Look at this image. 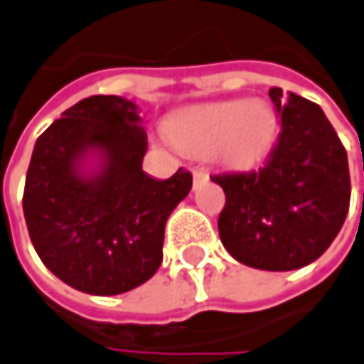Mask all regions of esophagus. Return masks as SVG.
<instances>
[{"label": "esophagus", "mask_w": 364, "mask_h": 364, "mask_svg": "<svg viewBox=\"0 0 364 364\" xmlns=\"http://www.w3.org/2000/svg\"><path fill=\"white\" fill-rule=\"evenodd\" d=\"M208 181V175L204 173V171H200V168H196L193 171V185L198 187V185H202V183Z\"/></svg>", "instance_id": "1"}]
</instances>
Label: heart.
<instances>
[{"mask_svg": "<svg viewBox=\"0 0 364 364\" xmlns=\"http://www.w3.org/2000/svg\"><path fill=\"white\" fill-rule=\"evenodd\" d=\"M279 129L275 110L264 102L227 100L189 106L175 114L166 133L187 156H213L235 171H248L271 151Z\"/></svg>", "mask_w": 364, "mask_h": 364, "instance_id": "b5f03b06", "label": "heart"}]
</instances>
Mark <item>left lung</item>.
Instances as JSON below:
<instances>
[{
  "mask_svg": "<svg viewBox=\"0 0 364 364\" xmlns=\"http://www.w3.org/2000/svg\"><path fill=\"white\" fill-rule=\"evenodd\" d=\"M281 135L260 171L216 175L225 191L218 235L242 264L296 271L340 233L350 206L348 156L323 110L279 87L269 91Z\"/></svg>",
  "mask_w": 364,
  "mask_h": 364,
  "instance_id": "obj_1",
  "label": "left lung"
}]
</instances>
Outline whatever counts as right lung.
I'll return each instance as SVG.
<instances>
[{
    "label": "right lung",
    "instance_id": "add662e5",
    "mask_svg": "<svg viewBox=\"0 0 364 364\" xmlns=\"http://www.w3.org/2000/svg\"><path fill=\"white\" fill-rule=\"evenodd\" d=\"M135 102L91 95L37 139L22 198L31 242L66 285L116 296L162 264L164 227L191 189L179 168L160 181L141 168L148 135Z\"/></svg>",
    "mask_w": 364,
    "mask_h": 364
}]
</instances>
